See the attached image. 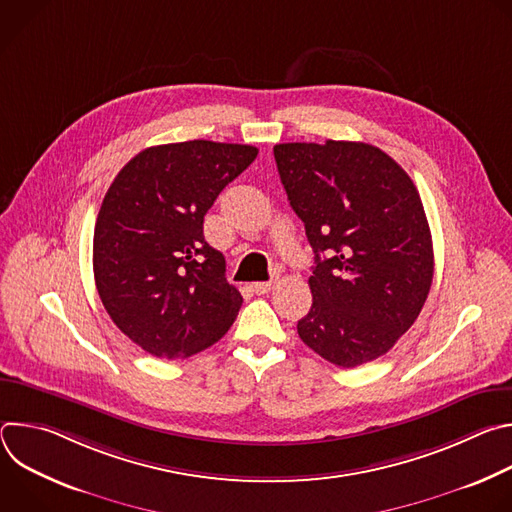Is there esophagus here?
<instances>
[{"instance_id": "1", "label": "esophagus", "mask_w": 512, "mask_h": 512, "mask_svg": "<svg viewBox=\"0 0 512 512\" xmlns=\"http://www.w3.org/2000/svg\"><path fill=\"white\" fill-rule=\"evenodd\" d=\"M273 285H275V281H255V283H251V289L255 291V294H267V291H271L273 289Z\"/></svg>"}]
</instances>
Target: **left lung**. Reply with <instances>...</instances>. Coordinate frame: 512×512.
<instances>
[{
	"instance_id": "left-lung-1",
	"label": "left lung",
	"mask_w": 512,
	"mask_h": 512,
	"mask_svg": "<svg viewBox=\"0 0 512 512\" xmlns=\"http://www.w3.org/2000/svg\"><path fill=\"white\" fill-rule=\"evenodd\" d=\"M273 156L316 255L300 338L342 369L387 354L417 320L433 279L413 180L362 141L277 143Z\"/></svg>"
}]
</instances>
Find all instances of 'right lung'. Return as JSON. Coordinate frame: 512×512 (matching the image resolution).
<instances>
[{"mask_svg": "<svg viewBox=\"0 0 512 512\" xmlns=\"http://www.w3.org/2000/svg\"><path fill=\"white\" fill-rule=\"evenodd\" d=\"M257 154L206 139L154 145L109 186L93 237L97 291L115 326L152 356H192L233 326L243 298L202 223Z\"/></svg>", "mask_w": 512, "mask_h": 512, "instance_id": "1", "label": "right lung"}]
</instances>
